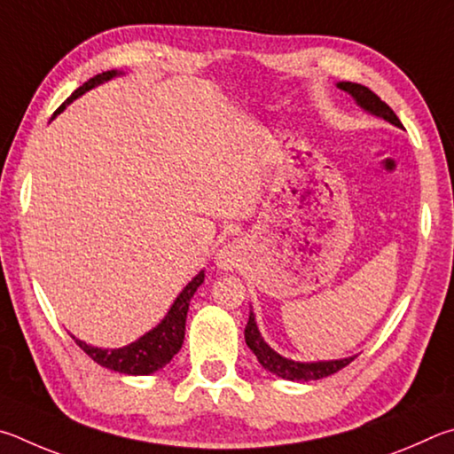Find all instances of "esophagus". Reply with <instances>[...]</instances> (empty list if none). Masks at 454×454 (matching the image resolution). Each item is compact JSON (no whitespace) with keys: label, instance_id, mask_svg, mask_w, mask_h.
<instances>
[{"label":"esophagus","instance_id":"obj_1","mask_svg":"<svg viewBox=\"0 0 454 454\" xmlns=\"http://www.w3.org/2000/svg\"><path fill=\"white\" fill-rule=\"evenodd\" d=\"M243 247L239 241H227L217 253V265L221 269H233L241 261Z\"/></svg>","mask_w":454,"mask_h":454}]
</instances>
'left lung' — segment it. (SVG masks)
Listing matches in <instances>:
<instances>
[{
    "instance_id": "obj_1",
    "label": "left lung",
    "mask_w": 454,
    "mask_h": 454,
    "mask_svg": "<svg viewBox=\"0 0 454 454\" xmlns=\"http://www.w3.org/2000/svg\"><path fill=\"white\" fill-rule=\"evenodd\" d=\"M337 87L351 95V98L359 103L364 111H369V114L377 117H383L385 121L393 123L396 127H403L399 117L395 115V111L388 107L377 93H372L369 87H364L361 83H351V82H340L337 83ZM245 343H247L251 351L255 353L257 361L263 364L267 371H271L273 375L287 380H317V379L329 377L333 372L347 367V364L355 359V356H348V359H340V361H319V363H297V361L285 359V356H281L279 353H275L273 348L265 343L263 337H261L255 323V315L253 313H249L247 327H245Z\"/></svg>"
}]
</instances>
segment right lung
Instances as JSON below:
<instances>
[{
  "mask_svg": "<svg viewBox=\"0 0 454 454\" xmlns=\"http://www.w3.org/2000/svg\"><path fill=\"white\" fill-rule=\"evenodd\" d=\"M115 75H119L117 71H103V74L91 77L90 82H85L82 87H77V90L71 93V98L66 99V103H61L58 111H55V115L61 114V111L66 109V106H69L71 101L77 99L79 95L93 90L95 85H99L103 82H109V79ZM203 279H205L203 271L197 277H193V281H191L187 287L179 293V297L175 299V303L171 305L169 313L165 315V319L159 323L155 329H151L149 333H145V335L139 337L135 343L121 348H111V351L109 348L91 347L74 337L75 343L82 347L95 363L101 364V367L111 369L115 372H123V375H151V372L163 369L165 364L179 353L183 339H185L189 301L195 295V291L199 285L203 283Z\"/></svg>",
  "mask_w": 454,
  "mask_h": 454,
  "instance_id": "1",
  "label": "right lung"
}]
</instances>
